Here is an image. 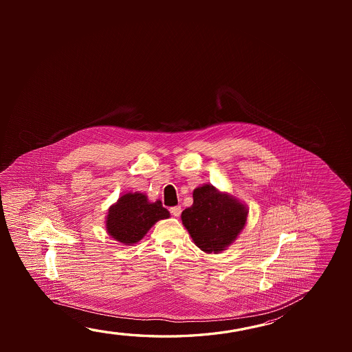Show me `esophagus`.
Returning a JSON list of instances; mask_svg holds the SVG:
<instances>
[{"label":"esophagus","mask_w":352,"mask_h":352,"mask_svg":"<svg viewBox=\"0 0 352 352\" xmlns=\"http://www.w3.org/2000/svg\"><path fill=\"white\" fill-rule=\"evenodd\" d=\"M170 213L173 214L174 217H179V216H180V213H182V208H180V206H174V208H170Z\"/></svg>","instance_id":"34e87169"}]
</instances>
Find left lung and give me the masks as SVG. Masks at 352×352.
<instances>
[{"label": "left lung", "instance_id": "8db88e82", "mask_svg": "<svg viewBox=\"0 0 352 352\" xmlns=\"http://www.w3.org/2000/svg\"><path fill=\"white\" fill-rule=\"evenodd\" d=\"M192 197V205L182 212L183 225L202 252H223L245 227L247 205L210 184L197 186Z\"/></svg>", "mask_w": 352, "mask_h": 352}]
</instances>
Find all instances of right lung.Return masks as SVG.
<instances>
[{
    "label": "right lung",
    "instance_id": "add662e5",
    "mask_svg": "<svg viewBox=\"0 0 352 352\" xmlns=\"http://www.w3.org/2000/svg\"><path fill=\"white\" fill-rule=\"evenodd\" d=\"M170 217L161 200L150 202L146 194L127 192L108 210L105 228L111 238L124 245L140 242L160 219Z\"/></svg>",
    "mask_w": 352,
    "mask_h": 352
}]
</instances>
